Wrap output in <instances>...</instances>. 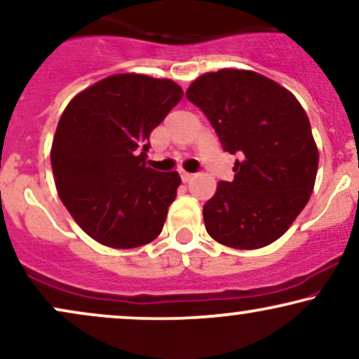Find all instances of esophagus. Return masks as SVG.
I'll return each instance as SVG.
<instances>
[{"instance_id": "34e87169", "label": "esophagus", "mask_w": 359, "mask_h": 359, "mask_svg": "<svg viewBox=\"0 0 359 359\" xmlns=\"http://www.w3.org/2000/svg\"><path fill=\"white\" fill-rule=\"evenodd\" d=\"M180 176H181V181H183V183H189V181L193 180L191 172H187V171H181Z\"/></svg>"}]
</instances>
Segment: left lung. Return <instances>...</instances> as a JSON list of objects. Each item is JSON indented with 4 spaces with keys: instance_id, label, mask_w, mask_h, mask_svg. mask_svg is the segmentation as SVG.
<instances>
[{
    "instance_id": "left-lung-1",
    "label": "left lung",
    "mask_w": 359,
    "mask_h": 359,
    "mask_svg": "<svg viewBox=\"0 0 359 359\" xmlns=\"http://www.w3.org/2000/svg\"><path fill=\"white\" fill-rule=\"evenodd\" d=\"M187 98L210 119L224 151L241 158L234 180L219 181L203 206L208 234L236 250L271 245L315 188L320 154L303 106L286 88L250 69L201 74Z\"/></svg>"
}]
</instances>
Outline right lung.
<instances>
[{"mask_svg": "<svg viewBox=\"0 0 359 359\" xmlns=\"http://www.w3.org/2000/svg\"><path fill=\"white\" fill-rule=\"evenodd\" d=\"M181 98L171 79L121 73L88 86L65 108L51 146L53 176L66 210L95 241L130 250L161 233L181 178L146 166L144 151Z\"/></svg>", "mask_w": 359, "mask_h": 359, "instance_id": "obj_1", "label": "right lung"}]
</instances>
